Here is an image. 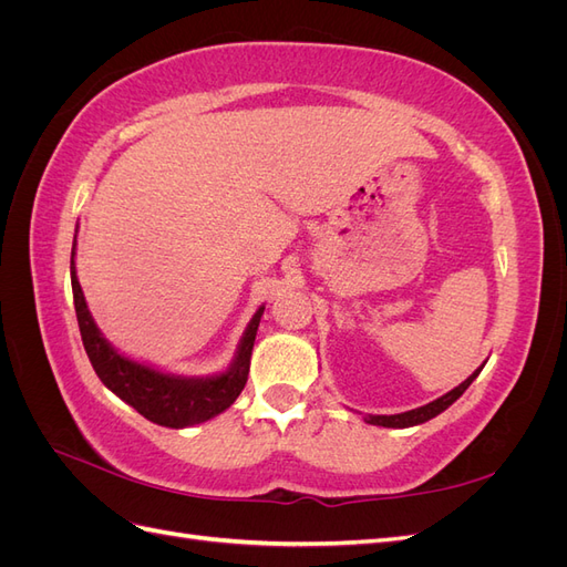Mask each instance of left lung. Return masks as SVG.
Here are the masks:
<instances>
[{
	"mask_svg": "<svg viewBox=\"0 0 567 567\" xmlns=\"http://www.w3.org/2000/svg\"><path fill=\"white\" fill-rule=\"evenodd\" d=\"M485 367V364H483ZM483 367L480 369H475L466 381H463L461 385H456L454 390H450L447 394H442L440 400H435V402H431V404H425V406H419V409H411V411H404V414H394V416H367L364 421L367 423H371V425H383V427H411V425H419V423H425V421H431V419H435L437 414H442L444 409L447 406H452L463 392H466V388L477 379V373L483 371Z\"/></svg>",
	"mask_w": 567,
	"mask_h": 567,
	"instance_id": "8db88e82",
	"label": "left lung"
}]
</instances>
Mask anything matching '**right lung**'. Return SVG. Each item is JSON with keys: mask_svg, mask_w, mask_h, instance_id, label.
Returning a JSON list of instances; mask_svg holds the SVG:
<instances>
[{"mask_svg": "<svg viewBox=\"0 0 567 567\" xmlns=\"http://www.w3.org/2000/svg\"><path fill=\"white\" fill-rule=\"evenodd\" d=\"M71 284L82 346L87 350L96 375L101 383L111 392H115L120 400L140 411L144 419L165 427L196 425L229 409L246 388L252 342L265 307H260V310L252 315L241 342H238L234 362L227 371H221L217 375H205V379H186V375L163 373L158 369L134 362V359L120 354L111 342L101 336L78 281L75 246L71 252Z\"/></svg>", "mask_w": 567, "mask_h": 567, "instance_id": "add662e5", "label": "right lung"}]
</instances>
